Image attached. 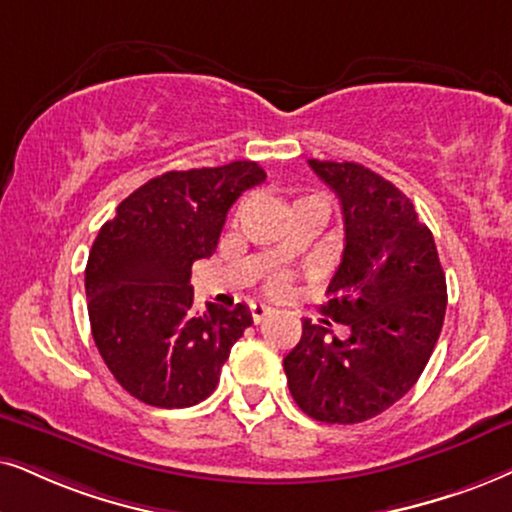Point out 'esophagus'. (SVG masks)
Masks as SVG:
<instances>
[{
	"mask_svg": "<svg viewBox=\"0 0 512 512\" xmlns=\"http://www.w3.org/2000/svg\"><path fill=\"white\" fill-rule=\"evenodd\" d=\"M250 314H252V321L260 323L271 314V307H269V304H264V302H255V304H250Z\"/></svg>",
	"mask_w": 512,
	"mask_h": 512,
	"instance_id": "obj_1",
	"label": "esophagus"
}]
</instances>
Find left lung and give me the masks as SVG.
Segmentation results:
<instances>
[{
	"label": "left lung",
	"mask_w": 512,
	"mask_h": 512,
	"mask_svg": "<svg viewBox=\"0 0 512 512\" xmlns=\"http://www.w3.org/2000/svg\"><path fill=\"white\" fill-rule=\"evenodd\" d=\"M340 198L345 250L323 312L283 359L295 404L321 423H361L416 385L442 333L446 278L432 231L392 181L359 163L309 160Z\"/></svg>",
	"instance_id": "obj_1"
}]
</instances>
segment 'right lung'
Returning a JSON list of instances; mask_svg holds the SVG:
<instances>
[{"mask_svg":"<svg viewBox=\"0 0 512 512\" xmlns=\"http://www.w3.org/2000/svg\"><path fill=\"white\" fill-rule=\"evenodd\" d=\"M267 174L252 160L165 172L129 193L101 226L84 269L89 323L113 378L144 404L208 399L252 323L245 304L193 309L191 267L217 250L226 212Z\"/></svg>","mask_w":512,"mask_h":512,"instance_id":"obj_1","label":"right lung"}]
</instances>
